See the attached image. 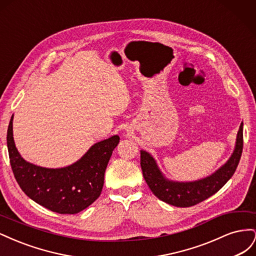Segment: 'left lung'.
<instances>
[{
  "instance_id": "obj_1",
  "label": "left lung",
  "mask_w": 256,
  "mask_h": 256,
  "mask_svg": "<svg viewBox=\"0 0 256 256\" xmlns=\"http://www.w3.org/2000/svg\"><path fill=\"white\" fill-rule=\"evenodd\" d=\"M242 126V122L237 134L235 150L226 164L212 175L198 182H175L166 180L154 158L148 152L141 150V168L152 192L159 200L176 207H190L210 198L228 182L236 171L244 147Z\"/></svg>"
}]
</instances>
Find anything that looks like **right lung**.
<instances>
[{
  "instance_id": "add662e5",
  "label": "right lung",
  "mask_w": 256,
  "mask_h": 256,
  "mask_svg": "<svg viewBox=\"0 0 256 256\" xmlns=\"http://www.w3.org/2000/svg\"><path fill=\"white\" fill-rule=\"evenodd\" d=\"M12 118L7 130V147L12 173L22 191L37 204L62 214H78L94 203L102 191L108 162L120 136L94 144L72 166L46 168L20 156L12 138Z\"/></svg>"
}]
</instances>
